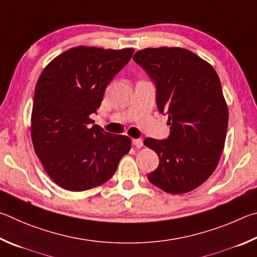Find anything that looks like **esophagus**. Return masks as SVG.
<instances>
[{
  "label": "esophagus",
  "mask_w": 257,
  "mask_h": 257,
  "mask_svg": "<svg viewBox=\"0 0 257 257\" xmlns=\"http://www.w3.org/2000/svg\"><path fill=\"white\" fill-rule=\"evenodd\" d=\"M132 145L134 147H137V148H139V149H140V148L143 147V141L141 140V139H133Z\"/></svg>",
  "instance_id": "1"
}]
</instances>
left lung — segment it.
I'll return each mask as SVG.
<instances>
[{"mask_svg": "<svg viewBox=\"0 0 257 257\" xmlns=\"http://www.w3.org/2000/svg\"><path fill=\"white\" fill-rule=\"evenodd\" d=\"M133 60L155 82L157 107L170 125L168 139L143 142L159 157L148 179L170 194L195 190L217 168L226 141L228 107L217 72L179 47L146 48Z\"/></svg>", "mask_w": 257, "mask_h": 257, "instance_id": "8db88e82", "label": "left lung"}]
</instances>
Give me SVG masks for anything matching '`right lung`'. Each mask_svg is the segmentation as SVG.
<instances>
[{
  "mask_svg": "<svg viewBox=\"0 0 257 257\" xmlns=\"http://www.w3.org/2000/svg\"><path fill=\"white\" fill-rule=\"evenodd\" d=\"M133 52L73 47L54 58L39 76L31 140L48 176L64 190L82 192L106 183L131 149V139L105 132L90 115Z\"/></svg>",
  "mask_w": 257,
  "mask_h": 257,
  "instance_id": "add662e5",
  "label": "right lung"
}]
</instances>
